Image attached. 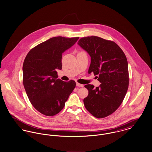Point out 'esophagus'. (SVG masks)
<instances>
[{"mask_svg": "<svg viewBox=\"0 0 152 152\" xmlns=\"http://www.w3.org/2000/svg\"><path fill=\"white\" fill-rule=\"evenodd\" d=\"M76 85H77V86H78V87H83V85L80 84V83H76Z\"/></svg>", "mask_w": 152, "mask_h": 152, "instance_id": "esophagus-1", "label": "esophagus"}]
</instances>
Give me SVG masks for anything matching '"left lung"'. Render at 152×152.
Listing matches in <instances>:
<instances>
[{"instance_id": "obj_1", "label": "left lung", "mask_w": 152, "mask_h": 152, "mask_svg": "<svg viewBox=\"0 0 152 152\" xmlns=\"http://www.w3.org/2000/svg\"><path fill=\"white\" fill-rule=\"evenodd\" d=\"M78 45L91 56L89 74L94 73L101 83L85 87L89 94L83 99L85 108L96 118L111 114L122 103L129 84L128 61L115 42L96 36L81 38Z\"/></svg>"}]
</instances>
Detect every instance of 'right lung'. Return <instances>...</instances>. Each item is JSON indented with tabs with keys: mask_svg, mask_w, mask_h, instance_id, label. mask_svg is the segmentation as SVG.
<instances>
[{
	"mask_svg": "<svg viewBox=\"0 0 152 152\" xmlns=\"http://www.w3.org/2000/svg\"><path fill=\"white\" fill-rule=\"evenodd\" d=\"M79 38H52L31 49L23 66V84L32 106L47 116L58 113L65 106L75 82L56 79V69H61L62 54Z\"/></svg>",
	"mask_w": 152,
	"mask_h": 152,
	"instance_id": "1",
	"label": "right lung"
}]
</instances>
